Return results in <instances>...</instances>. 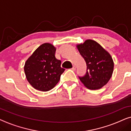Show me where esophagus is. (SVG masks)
<instances>
[{"mask_svg":"<svg viewBox=\"0 0 131 131\" xmlns=\"http://www.w3.org/2000/svg\"><path fill=\"white\" fill-rule=\"evenodd\" d=\"M75 69H76V68H75V66H73V67L72 68V69H72V71H75Z\"/></svg>","mask_w":131,"mask_h":131,"instance_id":"1","label":"esophagus"}]
</instances>
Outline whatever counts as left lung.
<instances>
[{
	"label": "left lung",
	"instance_id": "obj_1",
	"mask_svg": "<svg viewBox=\"0 0 131 131\" xmlns=\"http://www.w3.org/2000/svg\"><path fill=\"white\" fill-rule=\"evenodd\" d=\"M80 54L86 61L87 72L79 78L90 90H97L107 84L112 76L114 62L110 54L94 40L87 39L77 44Z\"/></svg>",
	"mask_w": 131,
	"mask_h": 131
}]
</instances>
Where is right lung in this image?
Segmentation results:
<instances>
[{
  "label": "right lung",
  "instance_id": "add662e5",
  "mask_svg": "<svg viewBox=\"0 0 131 131\" xmlns=\"http://www.w3.org/2000/svg\"><path fill=\"white\" fill-rule=\"evenodd\" d=\"M56 48L50 43L40 45L26 60L24 70L28 82L42 92L49 91L58 83L64 69L56 58Z\"/></svg>",
  "mask_w": 131,
  "mask_h": 131
}]
</instances>
